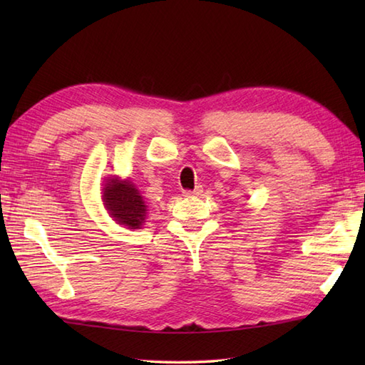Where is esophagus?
<instances>
[{"label":"esophagus","mask_w":365,"mask_h":365,"mask_svg":"<svg viewBox=\"0 0 365 365\" xmlns=\"http://www.w3.org/2000/svg\"><path fill=\"white\" fill-rule=\"evenodd\" d=\"M200 192H202V187H196L195 190H185L183 191V196H187V197H191V196H199Z\"/></svg>","instance_id":"obj_1"}]
</instances>
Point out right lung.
<instances>
[{
    "label": "right lung",
    "mask_w": 365,
    "mask_h": 365,
    "mask_svg": "<svg viewBox=\"0 0 365 365\" xmlns=\"http://www.w3.org/2000/svg\"><path fill=\"white\" fill-rule=\"evenodd\" d=\"M103 204L111 218L127 229H141L145 222L147 204L133 182L114 175L106 178Z\"/></svg>",
    "instance_id": "obj_1"
}]
</instances>
